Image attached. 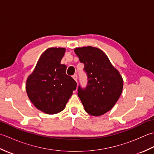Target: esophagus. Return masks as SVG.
Segmentation results:
<instances>
[{
	"label": "esophagus",
	"instance_id": "obj_1",
	"mask_svg": "<svg viewBox=\"0 0 154 154\" xmlns=\"http://www.w3.org/2000/svg\"><path fill=\"white\" fill-rule=\"evenodd\" d=\"M73 79H74V80H75V81H76V82L77 83V81H78V77H77V75H76V74H75V75H73Z\"/></svg>",
	"mask_w": 154,
	"mask_h": 154
}]
</instances>
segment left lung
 <instances>
[{"mask_svg":"<svg viewBox=\"0 0 154 154\" xmlns=\"http://www.w3.org/2000/svg\"><path fill=\"white\" fill-rule=\"evenodd\" d=\"M74 51L84 64L88 79L86 88L78 87V96L88 114L103 115L119 100L123 89L122 77L100 49L87 46Z\"/></svg>","mask_w":154,"mask_h":154,"instance_id":"1","label":"left lung"}]
</instances>
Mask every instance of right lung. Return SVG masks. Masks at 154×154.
Instances as JSON below:
<instances>
[{"label":"right lung","mask_w":154,"mask_h":154,"mask_svg":"<svg viewBox=\"0 0 154 154\" xmlns=\"http://www.w3.org/2000/svg\"><path fill=\"white\" fill-rule=\"evenodd\" d=\"M65 51L62 48L47 49L26 81L28 98L45 114H57L63 110L76 89L77 83L66 74V65L61 64Z\"/></svg>","instance_id":"1"}]
</instances>
